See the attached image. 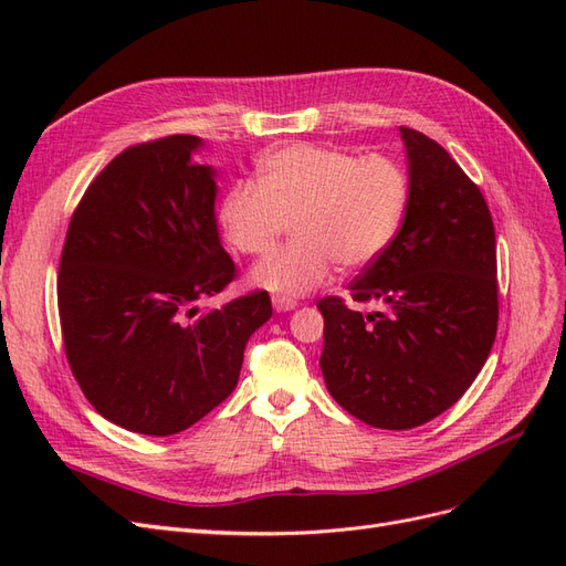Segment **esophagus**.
Returning a JSON list of instances; mask_svg holds the SVG:
<instances>
[{"instance_id":"obj_1","label":"esophagus","mask_w":566,"mask_h":566,"mask_svg":"<svg viewBox=\"0 0 566 566\" xmlns=\"http://www.w3.org/2000/svg\"><path fill=\"white\" fill-rule=\"evenodd\" d=\"M297 306V302L295 300H287V297H281V295H276L273 297V310H276L279 314H285V312H293Z\"/></svg>"}]
</instances>
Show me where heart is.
Instances as JSON below:
<instances>
[{
    "label": "heart",
    "mask_w": 566,
    "mask_h": 566,
    "mask_svg": "<svg viewBox=\"0 0 566 566\" xmlns=\"http://www.w3.org/2000/svg\"><path fill=\"white\" fill-rule=\"evenodd\" d=\"M260 184L235 181L219 202L229 245L260 254L293 227V241L254 264L250 279L281 297L328 283L333 266L356 271L378 260L399 229L408 200L403 169L387 156L293 144L256 167Z\"/></svg>",
    "instance_id": "heart-1"
}]
</instances>
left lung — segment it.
<instances>
[{
  "label": "left lung",
  "mask_w": 566,
  "mask_h": 566,
  "mask_svg": "<svg viewBox=\"0 0 566 566\" xmlns=\"http://www.w3.org/2000/svg\"><path fill=\"white\" fill-rule=\"evenodd\" d=\"M408 202L399 233L349 283L318 300L321 370L333 399L370 427L413 430L451 408L486 364L499 331L495 231L479 186L434 139L399 127Z\"/></svg>",
  "instance_id": "obj_1"
}]
</instances>
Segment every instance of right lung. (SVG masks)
Wrapping results in <instances>:
<instances>
[{"label": "right lung", "mask_w": 566, "mask_h": 566, "mask_svg": "<svg viewBox=\"0 0 566 566\" xmlns=\"http://www.w3.org/2000/svg\"><path fill=\"white\" fill-rule=\"evenodd\" d=\"M191 134L136 144L84 191L65 233L59 316L87 401L129 432L169 437L238 385L250 335L271 318L266 290L198 314L235 264L219 243L214 169Z\"/></svg>", "instance_id": "obj_1"}]
</instances>
